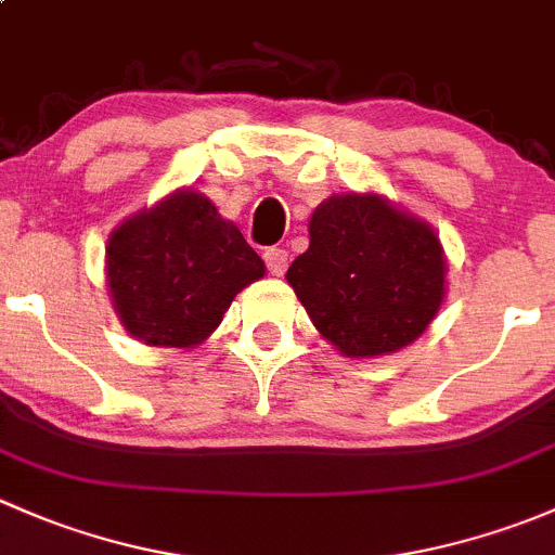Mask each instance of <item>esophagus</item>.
<instances>
[{
	"mask_svg": "<svg viewBox=\"0 0 555 555\" xmlns=\"http://www.w3.org/2000/svg\"><path fill=\"white\" fill-rule=\"evenodd\" d=\"M266 266L268 271L273 273V276H282L284 271H287V251L279 249V246H271V249H266Z\"/></svg>",
	"mask_w": 555,
	"mask_h": 555,
	"instance_id": "34e87169",
	"label": "esophagus"
}]
</instances>
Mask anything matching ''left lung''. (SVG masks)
<instances>
[{
	"instance_id": "left-lung-1",
	"label": "left lung",
	"mask_w": 555,
	"mask_h": 555,
	"mask_svg": "<svg viewBox=\"0 0 555 555\" xmlns=\"http://www.w3.org/2000/svg\"><path fill=\"white\" fill-rule=\"evenodd\" d=\"M309 236L287 282L340 354H391L440 311L446 255L438 233L382 195H330L313 209Z\"/></svg>"
}]
</instances>
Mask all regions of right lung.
<instances>
[{
    "mask_svg": "<svg viewBox=\"0 0 555 555\" xmlns=\"http://www.w3.org/2000/svg\"><path fill=\"white\" fill-rule=\"evenodd\" d=\"M266 262L195 190L128 217L106 244V284L122 327L147 346L190 349L209 338Z\"/></svg>",
    "mask_w": 555,
    "mask_h": 555,
    "instance_id": "1",
    "label": "right lung"
}]
</instances>
